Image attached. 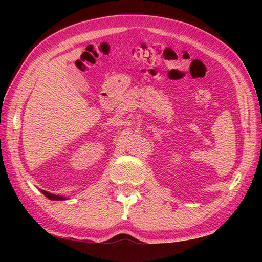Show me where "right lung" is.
<instances>
[{
    "instance_id": "obj_1",
    "label": "right lung",
    "mask_w": 262,
    "mask_h": 262,
    "mask_svg": "<svg viewBox=\"0 0 262 262\" xmlns=\"http://www.w3.org/2000/svg\"><path fill=\"white\" fill-rule=\"evenodd\" d=\"M41 192L45 194V196L48 198V199H51V200H63V199H65L64 197H62V196H56V194H53V193H51V192H47V191H45V190H41Z\"/></svg>"
}]
</instances>
